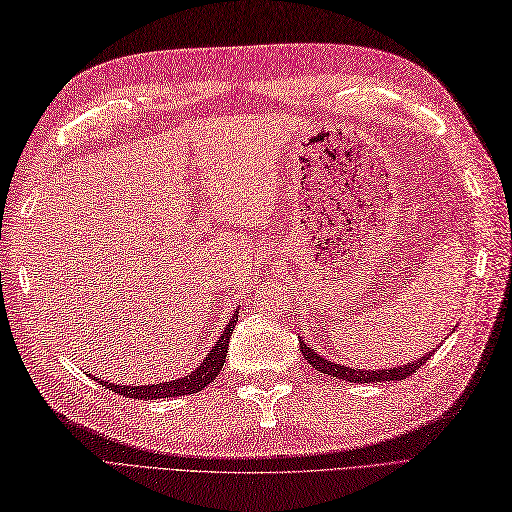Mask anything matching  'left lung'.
Returning a JSON list of instances; mask_svg holds the SVG:
<instances>
[{"mask_svg":"<svg viewBox=\"0 0 512 512\" xmlns=\"http://www.w3.org/2000/svg\"><path fill=\"white\" fill-rule=\"evenodd\" d=\"M299 352L306 358V363L313 365L317 371L326 373L330 378H339L345 382H354V384H363V382H393V380H406L408 376H413V373L430 360V356L434 354V350L426 352L421 358L413 360V363H406L400 367H389V369H356V367H347V365H339V363H332L330 358H323L317 350L313 347L306 345L302 336H299Z\"/></svg>","mask_w":512,"mask_h":512,"instance_id":"left-lung-1","label":"left lung"}]
</instances>
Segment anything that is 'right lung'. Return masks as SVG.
Segmentation results:
<instances>
[{"label": "right lung", "mask_w": 512, "mask_h": 512, "mask_svg": "<svg viewBox=\"0 0 512 512\" xmlns=\"http://www.w3.org/2000/svg\"><path fill=\"white\" fill-rule=\"evenodd\" d=\"M236 321H239V310H234L230 323L226 326V330H223V334L219 336V341L215 343L213 350H210V354H206V358L191 373H186V376H182L178 380L130 386V384H115V382H108L102 378H95V376H91V373L89 376L102 386H106V389L115 391L123 397H134V400H160V397H180V395L197 393L219 376L223 363H226L228 343H230V336H232Z\"/></svg>", "instance_id": "add662e5"}]
</instances>
